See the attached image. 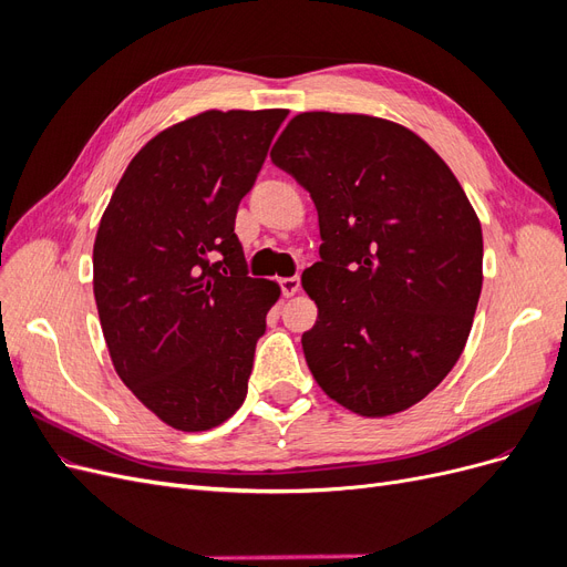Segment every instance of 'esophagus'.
Returning a JSON list of instances; mask_svg holds the SVG:
<instances>
[{
  "mask_svg": "<svg viewBox=\"0 0 567 567\" xmlns=\"http://www.w3.org/2000/svg\"><path fill=\"white\" fill-rule=\"evenodd\" d=\"M279 284H281V293L286 298L296 296L298 290H300V277H284V279H279Z\"/></svg>",
  "mask_w": 567,
  "mask_h": 567,
  "instance_id": "esophagus-1",
  "label": "esophagus"
}]
</instances>
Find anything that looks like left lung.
<instances>
[{"label": "left lung", "instance_id": "left-lung-1", "mask_svg": "<svg viewBox=\"0 0 567 567\" xmlns=\"http://www.w3.org/2000/svg\"><path fill=\"white\" fill-rule=\"evenodd\" d=\"M271 161L310 192L321 262L302 274L319 388L359 416L421 402L452 371L483 290V229L458 179L392 120L296 115Z\"/></svg>", "mask_w": 567, "mask_h": 567}]
</instances>
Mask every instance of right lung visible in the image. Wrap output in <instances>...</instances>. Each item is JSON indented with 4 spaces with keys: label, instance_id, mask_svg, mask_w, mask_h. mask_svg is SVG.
Masks as SVG:
<instances>
[{
    "label": "right lung",
    "instance_id": "right-lung-1",
    "mask_svg": "<svg viewBox=\"0 0 567 567\" xmlns=\"http://www.w3.org/2000/svg\"><path fill=\"white\" fill-rule=\"evenodd\" d=\"M286 115L205 111L163 130L99 221L94 300L113 367L184 433L210 431L244 404L257 338L281 296L279 284L248 277L234 221Z\"/></svg>",
    "mask_w": 567,
    "mask_h": 567
}]
</instances>
